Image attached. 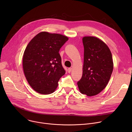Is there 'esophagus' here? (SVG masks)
<instances>
[{
	"label": "esophagus",
	"mask_w": 132,
	"mask_h": 132,
	"mask_svg": "<svg viewBox=\"0 0 132 132\" xmlns=\"http://www.w3.org/2000/svg\"><path fill=\"white\" fill-rule=\"evenodd\" d=\"M71 70H72V68H69L68 69V72L69 73H70V72H71Z\"/></svg>",
	"instance_id": "obj_1"
}]
</instances>
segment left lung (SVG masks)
I'll return each instance as SVG.
<instances>
[{"label":"left lung","mask_w":132,"mask_h":132,"mask_svg":"<svg viewBox=\"0 0 132 132\" xmlns=\"http://www.w3.org/2000/svg\"><path fill=\"white\" fill-rule=\"evenodd\" d=\"M84 60L82 76L77 85L87 96L98 95L106 86L113 69L111 52L102 40L94 36L82 38Z\"/></svg>","instance_id":"left-lung-1"}]
</instances>
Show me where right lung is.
<instances>
[{
  "label": "right lung",
  "instance_id": "add662e5",
  "mask_svg": "<svg viewBox=\"0 0 132 132\" xmlns=\"http://www.w3.org/2000/svg\"><path fill=\"white\" fill-rule=\"evenodd\" d=\"M68 40L60 34L42 32L28 44L23 56V69L30 86L43 95L53 93L65 73L59 51Z\"/></svg>",
  "mask_w": 132,
  "mask_h": 132
}]
</instances>
